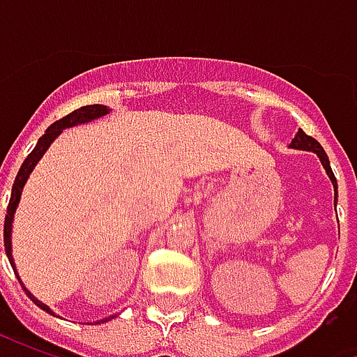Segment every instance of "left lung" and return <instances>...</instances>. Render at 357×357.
Returning a JSON list of instances; mask_svg holds the SVG:
<instances>
[{
  "label": "left lung",
  "mask_w": 357,
  "mask_h": 357,
  "mask_svg": "<svg viewBox=\"0 0 357 357\" xmlns=\"http://www.w3.org/2000/svg\"><path fill=\"white\" fill-rule=\"evenodd\" d=\"M291 147L300 149V151H312V153H315V155L319 156L323 168H325L327 176H329V179L333 181V187H335V204H337V178H335V174H333V170H331L329 156H327V153L323 151V147L319 145V141H315L314 137H310V135H306L302 130H298V133L294 135V139L291 141Z\"/></svg>",
  "instance_id": "1"
}]
</instances>
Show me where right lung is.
<instances>
[{
	"label": "right lung",
	"instance_id": "right-lung-1",
	"mask_svg": "<svg viewBox=\"0 0 357 357\" xmlns=\"http://www.w3.org/2000/svg\"><path fill=\"white\" fill-rule=\"evenodd\" d=\"M105 114H109V109L105 107V105H86V107H80V109L73 110L70 114H66L65 118H61V120H57L55 124H51L47 130H45V133H43L42 137L38 139V143H36L34 151L30 153V155L24 158V162H22V166H20L19 174H17V178H15V183H13V191H11V199H9V206H7V216H5V224H3V243H5V252H7V258H9V262H11V266L15 268V262H13V255H11V229H13V218H15V210H17V206H19V201H20V193H22V187H24V183H26L28 176L32 174V170H34V166L38 162H40V158L43 156V153L50 149V145L55 141V137H57L59 133L63 132L65 128H73V126H78V124H86V122H91V120H95V118H101L105 116ZM20 281V279H19ZM22 283V281H20ZM24 291H26V287H22ZM26 294L32 298V302H34L36 306H40L42 310H45V312H50V314H53L50 310V306H45L43 302H40L38 298H34V294L30 291H26ZM110 317H114V315H110ZM110 317H105V319H101L102 323L109 321Z\"/></svg>",
	"mask_w": 357,
	"mask_h": 357
}]
</instances>
